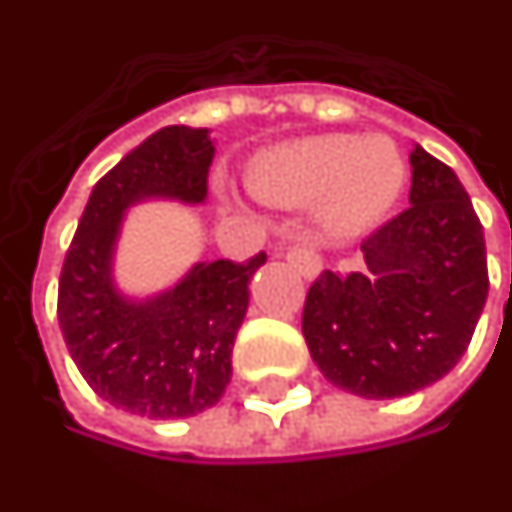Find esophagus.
Listing matches in <instances>:
<instances>
[{
    "mask_svg": "<svg viewBox=\"0 0 512 512\" xmlns=\"http://www.w3.org/2000/svg\"><path fill=\"white\" fill-rule=\"evenodd\" d=\"M285 260L291 263L305 280H316L318 274H321V257H318L316 246L310 244H299V246H291V249H285L282 252Z\"/></svg>",
    "mask_w": 512,
    "mask_h": 512,
    "instance_id": "obj_1",
    "label": "esophagus"
}]
</instances>
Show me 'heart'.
<instances>
[{
    "mask_svg": "<svg viewBox=\"0 0 512 512\" xmlns=\"http://www.w3.org/2000/svg\"><path fill=\"white\" fill-rule=\"evenodd\" d=\"M405 177V157L391 138L330 132L263 152L249 169V191L274 207L316 202L327 230L352 235L396 205Z\"/></svg>",
    "mask_w": 512,
    "mask_h": 512,
    "instance_id": "heart-1",
    "label": "heart"
}]
</instances>
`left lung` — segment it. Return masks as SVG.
<instances>
[{"label": "left lung", "instance_id": "left-lung-1", "mask_svg": "<svg viewBox=\"0 0 512 512\" xmlns=\"http://www.w3.org/2000/svg\"><path fill=\"white\" fill-rule=\"evenodd\" d=\"M410 207L363 241V271H324L302 313L310 357L341 391L407 396L466 355L488 299L482 224L457 174L416 146Z\"/></svg>", "mask_w": 512, "mask_h": 512}]
</instances>
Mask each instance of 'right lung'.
I'll return each mask as SVG.
<instances>
[{"instance_id":"1","label":"right lung","mask_w":512,"mask_h":512,"mask_svg":"<svg viewBox=\"0 0 512 512\" xmlns=\"http://www.w3.org/2000/svg\"><path fill=\"white\" fill-rule=\"evenodd\" d=\"M216 155L210 132L163 127L96 182L57 288V321L85 382L144 418H188L213 407L232 377V346L249 307L246 263H196L169 291L130 299L113 282L121 221L144 199L202 205Z\"/></svg>"}]
</instances>
